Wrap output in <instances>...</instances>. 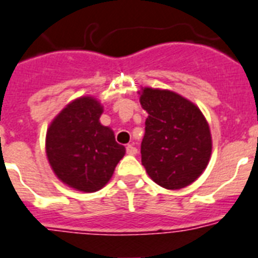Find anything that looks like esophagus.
<instances>
[{"label": "esophagus", "mask_w": 258, "mask_h": 258, "mask_svg": "<svg viewBox=\"0 0 258 258\" xmlns=\"http://www.w3.org/2000/svg\"><path fill=\"white\" fill-rule=\"evenodd\" d=\"M137 153H138V150L133 146V145H127V146H126V154H129V155H136Z\"/></svg>", "instance_id": "1"}]
</instances>
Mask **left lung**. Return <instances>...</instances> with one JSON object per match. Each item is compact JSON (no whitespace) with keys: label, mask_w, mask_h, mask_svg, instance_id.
Returning <instances> with one entry per match:
<instances>
[{"label":"left lung","mask_w":258,"mask_h":258,"mask_svg":"<svg viewBox=\"0 0 258 258\" xmlns=\"http://www.w3.org/2000/svg\"><path fill=\"white\" fill-rule=\"evenodd\" d=\"M140 103L149 113L141 144L142 166L158 185L176 190L202 175L213 150L201 109L171 90L142 87Z\"/></svg>","instance_id":"obj_1"}]
</instances>
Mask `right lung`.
Returning a JSON list of instances; mask_svg holds the SVG:
<instances>
[{"mask_svg":"<svg viewBox=\"0 0 258 258\" xmlns=\"http://www.w3.org/2000/svg\"><path fill=\"white\" fill-rule=\"evenodd\" d=\"M103 105L94 96L66 104L48 126L45 153L57 179L79 192L94 193L111 180L125 147L100 122Z\"/></svg>","mask_w":258,"mask_h":258,"instance_id":"1","label":"right lung"}]
</instances>
